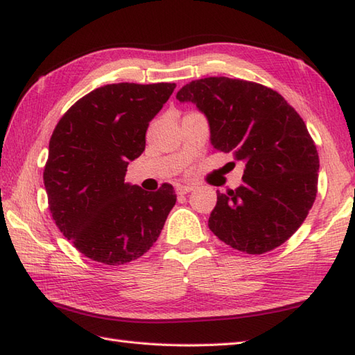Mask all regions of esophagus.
Returning a JSON list of instances; mask_svg holds the SVG:
<instances>
[{"label": "esophagus", "instance_id": "obj_1", "mask_svg": "<svg viewBox=\"0 0 355 355\" xmlns=\"http://www.w3.org/2000/svg\"><path fill=\"white\" fill-rule=\"evenodd\" d=\"M192 191H193V186H191V184H184V186H178L177 187V193L178 195H186V193L192 192Z\"/></svg>", "mask_w": 355, "mask_h": 355}]
</instances>
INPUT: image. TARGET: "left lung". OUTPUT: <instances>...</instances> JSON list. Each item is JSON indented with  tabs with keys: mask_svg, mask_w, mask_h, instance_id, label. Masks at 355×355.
Wrapping results in <instances>:
<instances>
[{
	"mask_svg": "<svg viewBox=\"0 0 355 355\" xmlns=\"http://www.w3.org/2000/svg\"><path fill=\"white\" fill-rule=\"evenodd\" d=\"M210 127V144L243 162V183L218 192L209 228L222 242L248 254L284 243L315 202L319 157L306 123L284 98L245 80H195L177 94Z\"/></svg>",
	"mask_w": 355,
	"mask_h": 355,
	"instance_id": "8db88e82",
	"label": "left lung"
}]
</instances>
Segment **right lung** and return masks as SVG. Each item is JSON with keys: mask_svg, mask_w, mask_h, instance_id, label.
<instances>
[{"mask_svg": "<svg viewBox=\"0 0 355 355\" xmlns=\"http://www.w3.org/2000/svg\"><path fill=\"white\" fill-rule=\"evenodd\" d=\"M175 83L98 87L66 112L49 139L44 184L55 225L90 260L118 266L157 241L175 205L174 187L157 192L125 181L145 150L148 125Z\"/></svg>", "mask_w": 355, "mask_h": 355, "instance_id": "add662e5", "label": "right lung"}]
</instances>
